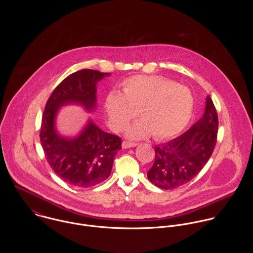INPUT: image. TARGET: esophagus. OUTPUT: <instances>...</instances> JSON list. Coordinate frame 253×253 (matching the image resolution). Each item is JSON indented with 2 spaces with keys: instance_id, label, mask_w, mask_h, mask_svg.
<instances>
[{
  "instance_id": "1",
  "label": "esophagus",
  "mask_w": 253,
  "mask_h": 253,
  "mask_svg": "<svg viewBox=\"0 0 253 253\" xmlns=\"http://www.w3.org/2000/svg\"><path fill=\"white\" fill-rule=\"evenodd\" d=\"M137 146V143H134V142H129V141H124L122 143V147L124 149H128V148H132V147H135Z\"/></svg>"
}]
</instances>
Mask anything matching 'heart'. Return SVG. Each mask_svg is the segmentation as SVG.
Instances as JSON below:
<instances>
[{"label": "heart", "instance_id": "obj_1", "mask_svg": "<svg viewBox=\"0 0 253 253\" xmlns=\"http://www.w3.org/2000/svg\"><path fill=\"white\" fill-rule=\"evenodd\" d=\"M193 107L189 88L158 76L128 78L120 94L110 93L104 101L109 125L115 130L124 129L139 112L142 120L126 129L133 139L153 134L166 140L177 135L189 123Z\"/></svg>", "mask_w": 253, "mask_h": 253}]
</instances>
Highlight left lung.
I'll return each instance as SVG.
<instances>
[{"label":"left lung","mask_w":253,"mask_h":253,"mask_svg":"<svg viewBox=\"0 0 253 253\" xmlns=\"http://www.w3.org/2000/svg\"><path fill=\"white\" fill-rule=\"evenodd\" d=\"M218 117L207 96L203 117L177 138L155 147V162L147 177L161 189L171 190L192 180L206 166L216 144Z\"/></svg>","instance_id":"obj_1"}]
</instances>
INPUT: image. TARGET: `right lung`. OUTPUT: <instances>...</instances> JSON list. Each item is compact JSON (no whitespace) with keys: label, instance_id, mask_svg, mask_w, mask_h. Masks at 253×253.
<instances>
[{"label":"right lung","instance_id":"add662e5","mask_svg":"<svg viewBox=\"0 0 253 253\" xmlns=\"http://www.w3.org/2000/svg\"><path fill=\"white\" fill-rule=\"evenodd\" d=\"M109 76L90 69L69 75L52 91L42 114L40 139L46 161L62 180L79 188H89L108 178L122 140L103 131L91 119L78 135L62 136L56 130V117L61 107L73 104L93 112L96 84Z\"/></svg>","mask_w":253,"mask_h":253}]
</instances>
